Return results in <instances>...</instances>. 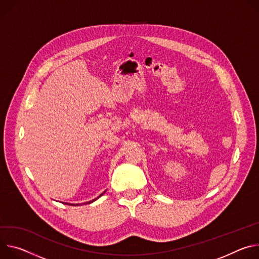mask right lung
Returning <instances> with one entry per match:
<instances>
[{
	"instance_id": "1",
	"label": "right lung",
	"mask_w": 259,
	"mask_h": 259,
	"mask_svg": "<svg viewBox=\"0 0 259 259\" xmlns=\"http://www.w3.org/2000/svg\"><path fill=\"white\" fill-rule=\"evenodd\" d=\"M104 193H105V192H103V193H102V194H101V195H100V196H99V197H101V196H102V195H103V194H104ZM99 197H97V198H95V199H93V200H91V202H88V203H86V204H92V203H93V202H95V200H97V199H98V198H99ZM66 204H67V203H66ZM69 205H70V204H69ZM72 206H79V204H76V205H75V204H74V205H72Z\"/></svg>"
}]
</instances>
